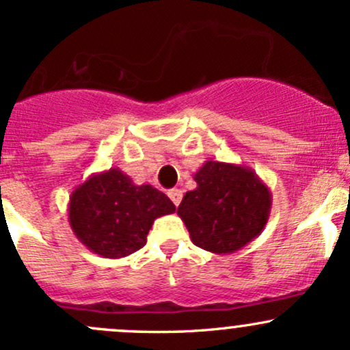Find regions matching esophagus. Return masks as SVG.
Returning <instances> with one entry per match:
<instances>
[{
    "instance_id": "esophagus-1",
    "label": "esophagus",
    "mask_w": 350,
    "mask_h": 350,
    "mask_svg": "<svg viewBox=\"0 0 350 350\" xmlns=\"http://www.w3.org/2000/svg\"><path fill=\"white\" fill-rule=\"evenodd\" d=\"M169 198H171V201L174 202V206H179V202H181L183 199V191L181 189H171L167 193Z\"/></svg>"
}]
</instances>
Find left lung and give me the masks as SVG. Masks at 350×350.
<instances>
[{
	"instance_id": "left-lung-1",
	"label": "left lung",
	"mask_w": 350,
	"mask_h": 350,
	"mask_svg": "<svg viewBox=\"0 0 350 350\" xmlns=\"http://www.w3.org/2000/svg\"><path fill=\"white\" fill-rule=\"evenodd\" d=\"M194 181L198 187L184 194L178 216L198 247L232 254L264 231L272 194L251 167L209 159Z\"/></svg>"
}]
</instances>
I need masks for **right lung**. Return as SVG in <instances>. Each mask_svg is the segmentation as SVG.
<instances>
[{
	"instance_id": "obj_1",
	"label": "right lung",
	"mask_w": 350,
	"mask_h": 350,
	"mask_svg": "<svg viewBox=\"0 0 350 350\" xmlns=\"http://www.w3.org/2000/svg\"><path fill=\"white\" fill-rule=\"evenodd\" d=\"M176 211L171 199L151 184H137L118 167L96 172L72 189L68 221L94 254L119 259L139 251L161 216Z\"/></svg>"
}]
</instances>
